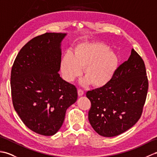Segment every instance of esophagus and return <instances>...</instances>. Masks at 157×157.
<instances>
[{"label":"esophagus","instance_id":"esophagus-1","mask_svg":"<svg viewBox=\"0 0 157 157\" xmlns=\"http://www.w3.org/2000/svg\"><path fill=\"white\" fill-rule=\"evenodd\" d=\"M78 96H82L83 94H84V91L82 90L81 89H78Z\"/></svg>","mask_w":157,"mask_h":157}]
</instances>
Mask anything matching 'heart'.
Returning <instances> with one entry per match:
<instances>
[{
  "label": "heart",
  "instance_id": "1",
  "mask_svg": "<svg viewBox=\"0 0 157 157\" xmlns=\"http://www.w3.org/2000/svg\"><path fill=\"white\" fill-rule=\"evenodd\" d=\"M102 42H87L75 46L71 54L67 52L61 61L63 78L67 82L81 75L84 69L86 79L83 84H90L94 88L105 86L113 78L118 66V57L109 51Z\"/></svg>",
  "mask_w": 157,
  "mask_h": 157
}]
</instances>
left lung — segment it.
I'll use <instances>...</instances> for the list:
<instances>
[{"label":"left lung","instance_id":"obj_1","mask_svg":"<svg viewBox=\"0 0 157 157\" xmlns=\"http://www.w3.org/2000/svg\"><path fill=\"white\" fill-rule=\"evenodd\" d=\"M148 89L144 62L134 48L107 84L86 92L91 102L88 119L104 137L118 136L140 118Z\"/></svg>","mask_w":157,"mask_h":157}]
</instances>
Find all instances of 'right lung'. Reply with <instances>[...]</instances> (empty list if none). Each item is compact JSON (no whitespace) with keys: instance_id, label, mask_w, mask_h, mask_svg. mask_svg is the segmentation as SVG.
Listing matches in <instances>:
<instances>
[{"instance_id":"right-lung-1","label":"right lung","mask_w":157,"mask_h":157,"mask_svg":"<svg viewBox=\"0 0 157 157\" xmlns=\"http://www.w3.org/2000/svg\"><path fill=\"white\" fill-rule=\"evenodd\" d=\"M66 34L45 33L20 50L11 74L13 105L23 123L43 136L57 132L78 99L74 85L60 77L61 43Z\"/></svg>"}]
</instances>
